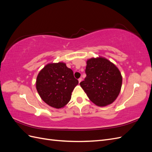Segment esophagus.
<instances>
[{"instance_id": "34e87169", "label": "esophagus", "mask_w": 152, "mask_h": 152, "mask_svg": "<svg viewBox=\"0 0 152 152\" xmlns=\"http://www.w3.org/2000/svg\"><path fill=\"white\" fill-rule=\"evenodd\" d=\"M82 78H79V83H80V82L82 81Z\"/></svg>"}]
</instances>
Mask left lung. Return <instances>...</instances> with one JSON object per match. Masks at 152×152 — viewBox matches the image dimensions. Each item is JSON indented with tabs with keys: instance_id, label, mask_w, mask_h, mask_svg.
<instances>
[{
	"instance_id": "1",
	"label": "left lung",
	"mask_w": 152,
	"mask_h": 152,
	"mask_svg": "<svg viewBox=\"0 0 152 152\" xmlns=\"http://www.w3.org/2000/svg\"><path fill=\"white\" fill-rule=\"evenodd\" d=\"M86 77L80 85L92 102L99 107L112 103L120 93L122 77L117 67L99 57L87 61Z\"/></svg>"
}]
</instances>
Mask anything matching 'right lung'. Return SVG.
I'll return each instance as SVG.
<instances>
[{"mask_svg":"<svg viewBox=\"0 0 152 152\" xmlns=\"http://www.w3.org/2000/svg\"><path fill=\"white\" fill-rule=\"evenodd\" d=\"M79 81L66 64L49 63L37 77L36 88L40 98L50 107L61 108L70 102L72 93Z\"/></svg>","mask_w":152,"mask_h":152,"instance_id":"add662e5","label":"right lung"}]
</instances>
